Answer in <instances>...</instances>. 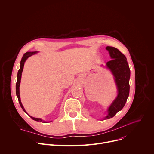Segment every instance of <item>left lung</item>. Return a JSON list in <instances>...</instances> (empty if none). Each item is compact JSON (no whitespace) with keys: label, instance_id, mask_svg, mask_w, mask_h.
I'll return each mask as SVG.
<instances>
[{"label":"left lung","instance_id":"obj_1","mask_svg":"<svg viewBox=\"0 0 154 154\" xmlns=\"http://www.w3.org/2000/svg\"><path fill=\"white\" fill-rule=\"evenodd\" d=\"M106 49L108 51L112 60L106 63L105 68L110 71L113 75L118 94L107 108L108 114L103 120L113 118L124 106L129 95L130 77V71L125 55L113 47L107 46Z\"/></svg>","mask_w":154,"mask_h":154}]
</instances>
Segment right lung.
Returning a JSON list of instances; mask_svg holds the SVG:
<instances>
[{"mask_svg": "<svg viewBox=\"0 0 154 154\" xmlns=\"http://www.w3.org/2000/svg\"><path fill=\"white\" fill-rule=\"evenodd\" d=\"M38 52V51H35V52H26V54H24L23 58H22L21 59V61H20V68L18 71V72H17V82H16V96L17 97V99H18V100H19V104H20V106H21V108H23V109L24 110V112L27 113V115H29L27 112L26 111V109H24L23 104H22L21 103V101H20V92H19V86H20V80H21V76H22V73H23V69H24V63L26 62V61L27 60V58L29 57H30V56H32V55H34V54H37ZM29 116L33 120L36 121H39V122H44V123H47V122H52V121H48V122H46L45 121L42 120V119L41 118H34V117H32L31 116L29 115Z\"/></svg>", "mask_w": 154, "mask_h": 154, "instance_id": "obj_1", "label": "right lung"}]
</instances>
